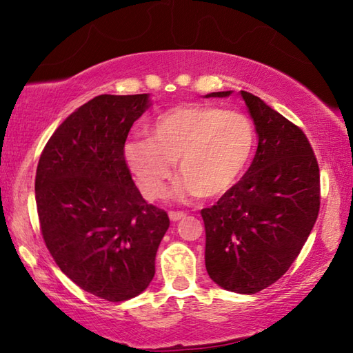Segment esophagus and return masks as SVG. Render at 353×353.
<instances>
[{
	"label": "esophagus",
	"mask_w": 353,
	"mask_h": 353,
	"mask_svg": "<svg viewBox=\"0 0 353 353\" xmlns=\"http://www.w3.org/2000/svg\"><path fill=\"white\" fill-rule=\"evenodd\" d=\"M185 216H187V214H185L183 212H170V219L171 221H181V219H183Z\"/></svg>",
	"instance_id": "1"
}]
</instances>
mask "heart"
<instances>
[{
    "mask_svg": "<svg viewBox=\"0 0 353 353\" xmlns=\"http://www.w3.org/2000/svg\"><path fill=\"white\" fill-rule=\"evenodd\" d=\"M255 128L241 112L216 105H176L154 119L149 139L135 137L124 157L141 193L157 199L165 193L174 163L183 179L181 199L221 198L241 181L255 151Z\"/></svg>",
    "mask_w": 353,
    "mask_h": 353,
    "instance_id": "heart-1",
    "label": "heart"
}]
</instances>
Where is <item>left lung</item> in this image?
<instances>
[{
	"label": "left lung",
	"instance_id": "1",
	"mask_svg": "<svg viewBox=\"0 0 353 353\" xmlns=\"http://www.w3.org/2000/svg\"><path fill=\"white\" fill-rule=\"evenodd\" d=\"M240 94L259 135L255 157L241 181L201 214L208 276L227 291L255 294L277 282L305 244L319 213V166L301 128L252 93Z\"/></svg>",
	"mask_w": 353,
	"mask_h": 353
}]
</instances>
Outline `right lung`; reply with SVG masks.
<instances>
[{
    "label": "right lung",
    "instance_id": "obj_1",
    "mask_svg": "<svg viewBox=\"0 0 353 353\" xmlns=\"http://www.w3.org/2000/svg\"><path fill=\"white\" fill-rule=\"evenodd\" d=\"M149 94H99L48 140L35 174V202L48 250L90 294L123 302L145 291L170 227L143 199L124 159L132 124Z\"/></svg>",
    "mask_w": 353,
    "mask_h": 353
}]
</instances>
